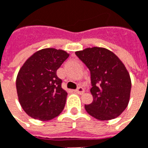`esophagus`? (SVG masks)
Here are the masks:
<instances>
[{
    "label": "esophagus",
    "mask_w": 148,
    "mask_h": 148,
    "mask_svg": "<svg viewBox=\"0 0 148 148\" xmlns=\"http://www.w3.org/2000/svg\"><path fill=\"white\" fill-rule=\"evenodd\" d=\"M74 91H75V92L79 93V94H82V93H83V92H84L85 90H84V89L82 88V87L79 86V88H78V89H76L75 90H74Z\"/></svg>",
    "instance_id": "34e87169"
}]
</instances>
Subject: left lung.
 I'll list each match as a JSON object with an SVG mask.
<instances>
[{"instance_id": "left-lung-1", "label": "left lung", "mask_w": 148, "mask_h": 148, "mask_svg": "<svg viewBox=\"0 0 148 148\" xmlns=\"http://www.w3.org/2000/svg\"><path fill=\"white\" fill-rule=\"evenodd\" d=\"M90 71L93 100L85 105L90 116L99 121L117 117L130 101L131 79L120 58L105 48L92 47L75 51Z\"/></svg>"}]
</instances>
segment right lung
I'll use <instances>...</instances> for the list:
<instances>
[{
    "mask_svg": "<svg viewBox=\"0 0 148 148\" xmlns=\"http://www.w3.org/2000/svg\"><path fill=\"white\" fill-rule=\"evenodd\" d=\"M69 56L64 50L47 48L32 55L21 67L16 89L21 106L29 116L48 121L63 110L68 94L56 72Z\"/></svg>",
    "mask_w": 148,
    "mask_h": 148,
    "instance_id": "right-lung-1",
    "label": "right lung"
}]
</instances>
